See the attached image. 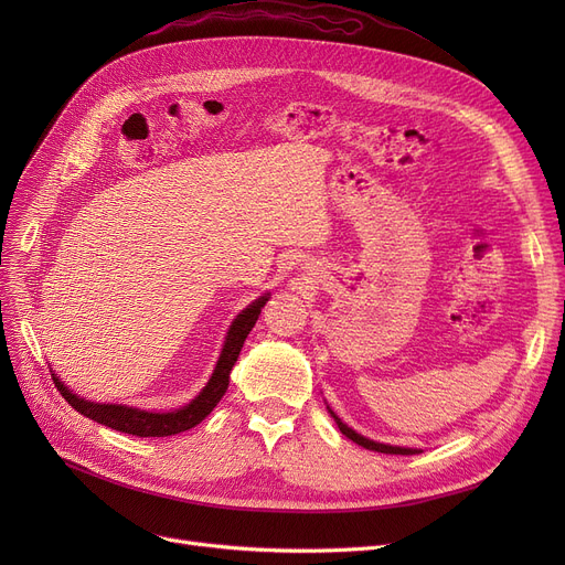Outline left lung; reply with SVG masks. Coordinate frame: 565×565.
I'll list each match as a JSON object with an SVG mask.
<instances>
[{
	"instance_id": "left-lung-1",
	"label": "left lung",
	"mask_w": 565,
	"mask_h": 565,
	"mask_svg": "<svg viewBox=\"0 0 565 565\" xmlns=\"http://www.w3.org/2000/svg\"><path fill=\"white\" fill-rule=\"evenodd\" d=\"M332 417H334V422L339 424V430L348 437V439H352V441H358L360 447H364V449H369V451H377V454H392V456H409V454H417L414 449H403V447H390V444H380V441H373V439H366V437H362L360 433H354L352 428H348L337 414L332 412Z\"/></svg>"
}]
</instances>
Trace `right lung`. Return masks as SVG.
I'll return each mask as SVG.
<instances>
[{
  "label": "right lung",
  "instance_id": "obj_1",
  "mask_svg": "<svg viewBox=\"0 0 565 565\" xmlns=\"http://www.w3.org/2000/svg\"><path fill=\"white\" fill-rule=\"evenodd\" d=\"M265 302H267V295H263V298L252 302L241 316L233 320L213 377L207 380L205 390L190 405L175 409V412L160 414V412H146V409H135V407H124V405L92 403V401H84V398L71 394V390H66L64 384L58 382V377L52 375V380L56 384L58 394H62L71 403V407H75L79 414H84V417L94 419L107 428L137 435V437H167V435L190 430L213 412V407L222 401L224 392L228 390V373H231L233 364L237 362V354H241L245 339L252 332L254 322L258 320L260 307Z\"/></svg>",
  "mask_w": 565,
  "mask_h": 565
}]
</instances>
